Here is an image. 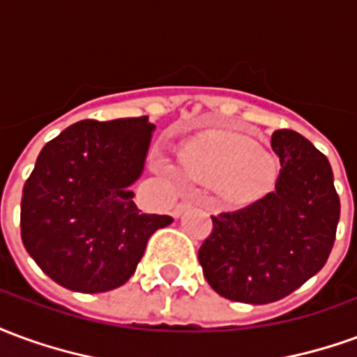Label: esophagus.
Here are the masks:
<instances>
[{
	"label": "esophagus",
	"instance_id": "esophagus-1",
	"mask_svg": "<svg viewBox=\"0 0 357 357\" xmlns=\"http://www.w3.org/2000/svg\"><path fill=\"white\" fill-rule=\"evenodd\" d=\"M191 206H193V202H191V201H181V202H179V204H178V206L174 208V218L183 216V212H185V210L191 208Z\"/></svg>",
	"mask_w": 357,
	"mask_h": 357
}]
</instances>
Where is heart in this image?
I'll return each mask as SVG.
<instances>
[{
	"label": "heart",
	"mask_w": 357,
	"mask_h": 357,
	"mask_svg": "<svg viewBox=\"0 0 357 357\" xmlns=\"http://www.w3.org/2000/svg\"><path fill=\"white\" fill-rule=\"evenodd\" d=\"M179 162L189 178L216 185L227 201H252L275 179V160L247 135L206 132L179 147ZM168 172L166 164L156 162Z\"/></svg>",
	"instance_id": "obj_1"
}]
</instances>
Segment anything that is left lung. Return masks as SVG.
<instances>
[{
    "instance_id": "8db88e82",
    "label": "left lung",
    "mask_w": 357,
    "mask_h": 357,
    "mask_svg": "<svg viewBox=\"0 0 357 357\" xmlns=\"http://www.w3.org/2000/svg\"><path fill=\"white\" fill-rule=\"evenodd\" d=\"M271 149L281 162L275 191L212 216L199 250L210 287L245 304L281 300L314 277L329 258L340 218L327 156L292 130L273 132Z\"/></svg>"
}]
</instances>
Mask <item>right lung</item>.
<instances>
[{
	"label": "right lung",
	"mask_w": 357,
	"mask_h": 357,
	"mask_svg": "<svg viewBox=\"0 0 357 357\" xmlns=\"http://www.w3.org/2000/svg\"><path fill=\"white\" fill-rule=\"evenodd\" d=\"M153 132L149 116L82 120L42 149L22 189L20 235L61 287L95 294L124 284L149 237L174 222L133 202Z\"/></svg>",
	"instance_id": "add662e5"
}]
</instances>
